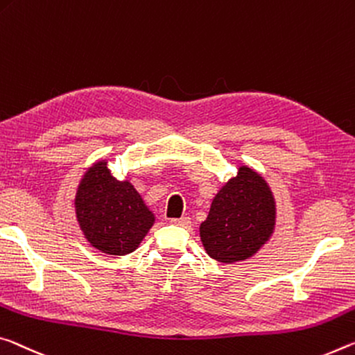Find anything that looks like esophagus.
<instances>
[{"mask_svg": "<svg viewBox=\"0 0 355 355\" xmlns=\"http://www.w3.org/2000/svg\"><path fill=\"white\" fill-rule=\"evenodd\" d=\"M171 223H172V224H175V226H183V227H187L188 224L191 223V219H189L188 216H182V218H175V219H172Z\"/></svg>", "mask_w": 355, "mask_h": 355, "instance_id": "obj_1", "label": "esophagus"}]
</instances>
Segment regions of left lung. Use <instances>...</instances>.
I'll use <instances>...</instances> for the list:
<instances>
[{"label":"left lung","mask_w":355,"mask_h":355,"mask_svg":"<svg viewBox=\"0 0 355 355\" xmlns=\"http://www.w3.org/2000/svg\"><path fill=\"white\" fill-rule=\"evenodd\" d=\"M277 224V202L261 173L239 166L211 200L200 223V241L207 254L221 263L246 261L272 239Z\"/></svg>","instance_id":"1"}]
</instances>
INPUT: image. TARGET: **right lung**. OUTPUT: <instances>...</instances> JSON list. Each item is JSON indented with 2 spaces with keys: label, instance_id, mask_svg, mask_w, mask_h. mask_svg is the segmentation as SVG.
<instances>
[{
  "label": "right lung",
  "instance_id": "add662e5",
  "mask_svg": "<svg viewBox=\"0 0 355 355\" xmlns=\"http://www.w3.org/2000/svg\"><path fill=\"white\" fill-rule=\"evenodd\" d=\"M98 159L83 173L76 191V219L83 237L107 256H126L139 248L156 221L129 180H116Z\"/></svg>",
  "mask_w": 355,
  "mask_h": 355
}]
</instances>
